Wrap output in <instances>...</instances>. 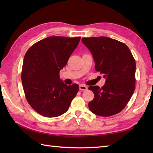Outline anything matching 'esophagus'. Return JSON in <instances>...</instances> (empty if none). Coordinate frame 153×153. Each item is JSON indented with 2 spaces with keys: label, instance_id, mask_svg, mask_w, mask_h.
I'll return each instance as SVG.
<instances>
[{
  "label": "esophagus",
  "instance_id": "obj_1",
  "mask_svg": "<svg viewBox=\"0 0 153 153\" xmlns=\"http://www.w3.org/2000/svg\"><path fill=\"white\" fill-rule=\"evenodd\" d=\"M87 89V87L85 85H79V90L81 91H85Z\"/></svg>",
  "mask_w": 153,
  "mask_h": 153
}]
</instances>
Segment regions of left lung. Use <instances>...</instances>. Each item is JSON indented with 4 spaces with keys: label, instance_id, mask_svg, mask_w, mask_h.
Returning a JSON list of instances; mask_svg holds the SVG:
<instances>
[{
    "label": "left lung",
    "instance_id": "left-lung-1",
    "mask_svg": "<svg viewBox=\"0 0 153 153\" xmlns=\"http://www.w3.org/2000/svg\"><path fill=\"white\" fill-rule=\"evenodd\" d=\"M82 41L92 54L95 70L106 79L101 88L89 87L95 95L89 108L100 116L116 114L125 108L134 91V58L126 45L110 37H84Z\"/></svg>",
    "mask_w": 153,
    "mask_h": 153
}]
</instances>
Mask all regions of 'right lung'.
I'll return each instance as SVG.
<instances>
[{"label":"right lung","mask_w":153,"mask_h":153,"mask_svg":"<svg viewBox=\"0 0 153 153\" xmlns=\"http://www.w3.org/2000/svg\"><path fill=\"white\" fill-rule=\"evenodd\" d=\"M80 39L49 37L32 45L25 53L21 76L23 88L28 103L39 114L48 118L63 114L78 92L79 85L68 86L59 73Z\"/></svg>","instance_id":"1"}]
</instances>
